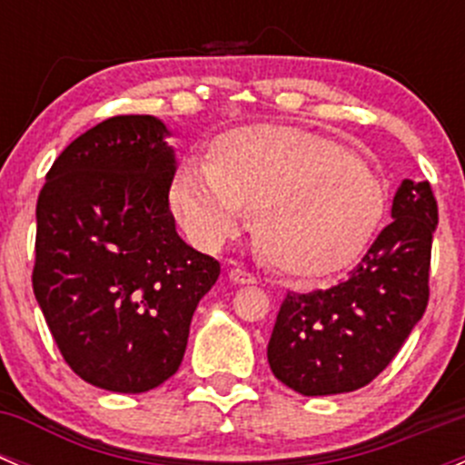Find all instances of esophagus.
Masks as SVG:
<instances>
[{"label": "esophagus", "mask_w": 465, "mask_h": 465, "mask_svg": "<svg viewBox=\"0 0 465 465\" xmlns=\"http://www.w3.org/2000/svg\"><path fill=\"white\" fill-rule=\"evenodd\" d=\"M229 279L238 285H254L256 283V276L252 272L242 270V267H232L229 270Z\"/></svg>", "instance_id": "obj_1"}]
</instances>
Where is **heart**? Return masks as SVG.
Listing matches in <instances>:
<instances>
[{
    "label": "heart",
    "mask_w": 465,
    "mask_h": 465,
    "mask_svg": "<svg viewBox=\"0 0 465 465\" xmlns=\"http://www.w3.org/2000/svg\"><path fill=\"white\" fill-rule=\"evenodd\" d=\"M173 206L203 245H220L256 213L261 254L303 279L351 265L384 213L378 177L344 145L288 125H247L223 134L211 166L186 163Z\"/></svg>",
    "instance_id": "1"
}]
</instances>
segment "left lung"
<instances>
[{"label": "left lung", "instance_id": "8db88e82", "mask_svg": "<svg viewBox=\"0 0 465 465\" xmlns=\"http://www.w3.org/2000/svg\"><path fill=\"white\" fill-rule=\"evenodd\" d=\"M391 215L349 279L285 294L267 362L294 391L331 396L364 387L389 367L423 317L439 224L430 182H402Z\"/></svg>", "mask_w": 465, "mask_h": 465}]
</instances>
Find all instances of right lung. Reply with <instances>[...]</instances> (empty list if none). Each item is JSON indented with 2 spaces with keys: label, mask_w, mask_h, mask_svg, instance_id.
Segmentation results:
<instances>
[{
  "label": "right lung",
  "mask_w": 465,
  "mask_h": 465,
  "mask_svg": "<svg viewBox=\"0 0 465 465\" xmlns=\"http://www.w3.org/2000/svg\"><path fill=\"white\" fill-rule=\"evenodd\" d=\"M150 114L105 119L74 139L37 195L33 292L76 376L143 393L180 369L220 262L175 232V154Z\"/></svg>",
  "instance_id": "add662e5"
}]
</instances>
